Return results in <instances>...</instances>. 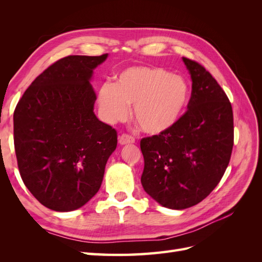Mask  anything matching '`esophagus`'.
I'll list each match as a JSON object with an SVG mask.
<instances>
[{"instance_id":"obj_1","label":"esophagus","mask_w":262,"mask_h":262,"mask_svg":"<svg viewBox=\"0 0 262 262\" xmlns=\"http://www.w3.org/2000/svg\"><path fill=\"white\" fill-rule=\"evenodd\" d=\"M134 142H136V139H134L131 136H129V134H122V136L119 137V144H120V145L134 143Z\"/></svg>"}]
</instances>
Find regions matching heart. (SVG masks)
I'll use <instances>...</instances> for the list:
<instances>
[{"label":"heart","mask_w":262,"mask_h":262,"mask_svg":"<svg viewBox=\"0 0 262 262\" xmlns=\"http://www.w3.org/2000/svg\"><path fill=\"white\" fill-rule=\"evenodd\" d=\"M189 99L184 77L150 67H131L118 74L114 85L104 84L97 94L101 118L108 123L128 118L129 105L141 129L160 134L175 125Z\"/></svg>","instance_id":"1"}]
</instances>
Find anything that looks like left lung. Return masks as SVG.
Masks as SVG:
<instances>
[{
	"label": "left lung",
	"mask_w": 262,
	"mask_h": 262,
	"mask_svg": "<svg viewBox=\"0 0 262 262\" xmlns=\"http://www.w3.org/2000/svg\"><path fill=\"white\" fill-rule=\"evenodd\" d=\"M192 81L187 113L168 131L141 140L145 192L165 208L184 210L217 186L234 144L233 110L226 94L199 63L182 58Z\"/></svg>",
	"instance_id": "obj_1"
}]
</instances>
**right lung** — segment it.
<instances>
[{"mask_svg": "<svg viewBox=\"0 0 262 262\" xmlns=\"http://www.w3.org/2000/svg\"><path fill=\"white\" fill-rule=\"evenodd\" d=\"M99 57L69 55L36 77L14 112L20 177L46 208L80 209L98 192L117 132L98 120L91 80Z\"/></svg>", "mask_w": 262, "mask_h": 262, "instance_id": "right-lung-1", "label": "right lung"}]
</instances>
